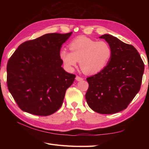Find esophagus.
Returning a JSON list of instances; mask_svg holds the SVG:
<instances>
[{
  "mask_svg": "<svg viewBox=\"0 0 149 149\" xmlns=\"http://www.w3.org/2000/svg\"><path fill=\"white\" fill-rule=\"evenodd\" d=\"M75 79H76V81H81L82 80H83V78H82L79 76H78V75H77L76 77H75Z\"/></svg>",
  "mask_w": 149,
  "mask_h": 149,
  "instance_id": "obj_1",
  "label": "esophagus"
}]
</instances>
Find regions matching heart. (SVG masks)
Returning <instances> with one entry per match:
<instances>
[{
	"instance_id": "1",
	"label": "heart",
	"mask_w": 149,
	"mask_h": 149,
	"mask_svg": "<svg viewBox=\"0 0 149 149\" xmlns=\"http://www.w3.org/2000/svg\"><path fill=\"white\" fill-rule=\"evenodd\" d=\"M71 52L61 49L60 58L67 68L72 70L80 61L82 70L86 74H96L106 67L112 57L113 50L106 41H96L79 36L69 44Z\"/></svg>"
}]
</instances>
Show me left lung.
I'll list each match as a JSON object with an SVG mask.
<instances>
[{"instance_id": "8db88e82", "label": "left lung", "mask_w": 149, "mask_h": 149, "mask_svg": "<svg viewBox=\"0 0 149 149\" xmlns=\"http://www.w3.org/2000/svg\"><path fill=\"white\" fill-rule=\"evenodd\" d=\"M112 48L113 54L103 70L88 77L85 95L90 108L100 114H114L127 108L140 90L144 63L134 47L110 34L99 37Z\"/></svg>"}]
</instances>
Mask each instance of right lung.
I'll use <instances>...</instances> for the list:
<instances>
[{"mask_svg":"<svg viewBox=\"0 0 149 149\" xmlns=\"http://www.w3.org/2000/svg\"><path fill=\"white\" fill-rule=\"evenodd\" d=\"M72 34L49 33L27 41L9 58L8 90L22 111L48 116L61 106L75 77L61 67L59 56L62 45Z\"/></svg>","mask_w":149,"mask_h":149,"instance_id":"add662e5","label":"right lung"}]
</instances>
